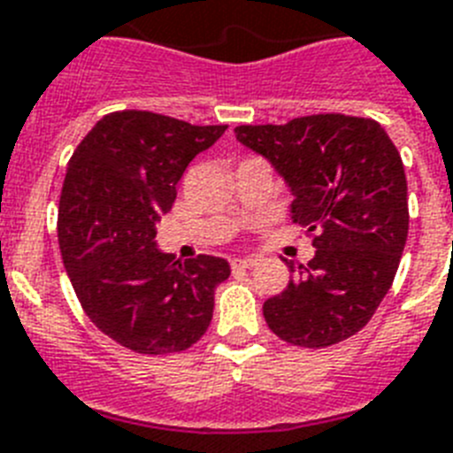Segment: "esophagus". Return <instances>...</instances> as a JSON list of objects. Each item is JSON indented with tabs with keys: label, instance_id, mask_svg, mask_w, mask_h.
Returning <instances> with one entry per match:
<instances>
[{
	"label": "esophagus",
	"instance_id": "esophagus-1",
	"mask_svg": "<svg viewBox=\"0 0 453 453\" xmlns=\"http://www.w3.org/2000/svg\"><path fill=\"white\" fill-rule=\"evenodd\" d=\"M230 265H233V270H251L256 265V258H234Z\"/></svg>",
	"mask_w": 453,
	"mask_h": 453
}]
</instances>
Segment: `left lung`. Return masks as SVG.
Here are the masks:
<instances>
[{"label":"left lung","mask_w":453,"mask_h":453,"mask_svg":"<svg viewBox=\"0 0 453 453\" xmlns=\"http://www.w3.org/2000/svg\"><path fill=\"white\" fill-rule=\"evenodd\" d=\"M234 132L284 176L296 195L293 220L316 249L300 277L265 300V321L293 347L349 340L377 311L405 249L410 209L398 149L377 120L344 113Z\"/></svg>","instance_id":"obj_1"}]
</instances>
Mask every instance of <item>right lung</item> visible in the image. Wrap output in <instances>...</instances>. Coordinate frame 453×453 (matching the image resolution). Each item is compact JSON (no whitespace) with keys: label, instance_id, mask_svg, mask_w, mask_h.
I'll list each match as a JSON object with an SVG mask.
<instances>
[{"label":"right lung","instance_id":"1","mask_svg":"<svg viewBox=\"0 0 453 453\" xmlns=\"http://www.w3.org/2000/svg\"><path fill=\"white\" fill-rule=\"evenodd\" d=\"M226 130L125 109L97 120L69 160L58 209L62 263L88 319L134 354L186 351L211 323L230 265L160 253L156 223L190 160Z\"/></svg>","mask_w":453,"mask_h":453}]
</instances>
